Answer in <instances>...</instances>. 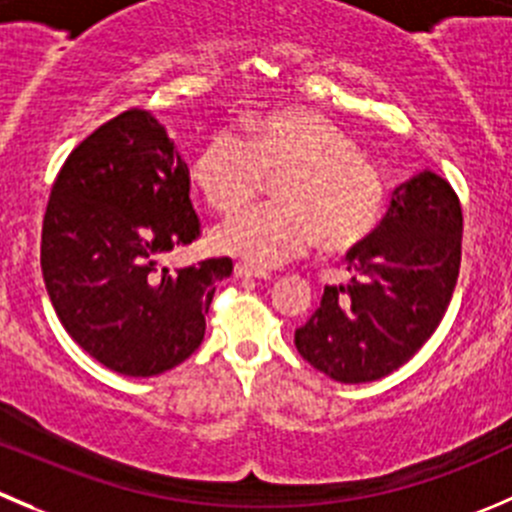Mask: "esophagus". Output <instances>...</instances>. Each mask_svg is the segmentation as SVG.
<instances>
[{
  "label": "esophagus",
  "mask_w": 512,
  "mask_h": 512,
  "mask_svg": "<svg viewBox=\"0 0 512 512\" xmlns=\"http://www.w3.org/2000/svg\"><path fill=\"white\" fill-rule=\"evenodd\" d=\"M235 277H257V280H267V277H270V272L260 270V267L250 265V262H237Z\"/></svg>",
  "instance_id": "obj_1"
}]
</instances>
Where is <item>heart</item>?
I'll use <instances>...</instances> for the list:
<instances>
[{
  "mask_svg": "<svg viewBox=\"0 0 512 512\" xmlns=\"http://www.w3.org/2000/svg\"><path fill=\"white\" fill-rule=\"evenodd\" d=\"M240 132L220 130L195 152L192 185L217 212H232L282 175L275 205L237 212L212 232L220 252L270 267L322 250L360 245L380 220L382 180L355 142L320 114L270 109L250 114Z\"/></svg>",
  "mask_w": 512,
  "mask_h": 512,
  "instance_id": "obj_1",
  "label": "heart"
}]
</instances>
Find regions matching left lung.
Listing matches in <instances>:
<instances>
[{
    "label": "left lung",
    "mask_w": 512,
    "mask_h": 512,
    "mask_svg": "<svg viewBox=\"0 0 512 512\" xmlns=\"http://www.w3.org/2000/svg\"><path fill=\"white\" fill-rule=\"evenodd\" d=\"M463 210L448 180L425 170L393 192L388 215L347 252V285H327L295 330L312 367L347 385L390 375L443 320L460 272Z\"/></svg>",
    "instance_id": "obj_1"
}]
</instances>
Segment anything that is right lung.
<instances>
[{
    "label": "right lung",
    "instance_id": "obj_1",
    "mask_svg": "<svg viewBox=\"0 0 512 512\" xmlns=\"http://www.w3.org/2000/svg\"><path fill=\"white\" fill-rule=\"evenodd\" d=\"M200 237L190 170L167 130L130 109L94 130L59 170L42 225V275L64 330L109 370L152 377L205 337L230 257L167 270Z\"/></svg>",
    "mask_w": 512,
    "mask_h": 512
}]
</instances>
